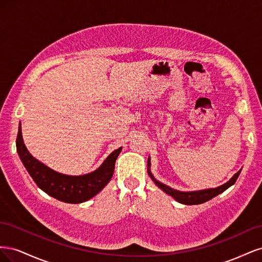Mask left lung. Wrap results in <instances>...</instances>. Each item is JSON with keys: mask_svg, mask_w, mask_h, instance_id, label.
Returning <instances> with one entry per match:
<instances>
[{"mask_svg": "<svg viewBox=\"0 0 262 262\" xmlns=\"http://www.w3.org/2000/svg\"><path fill=\"white\" fill-rule=\"evenodd\" d=\"M241 171H242V169L237 171L231 179H229L227 182H225V184H223L222 186H219L216 188L195 190V191H180V190H176L167 185L163 184V182H161V181H158L154 177L152 171H150V157L149 156L147 160V172H148V176L154 181V184L161 190H163L165 193H167L168 195L172 196L177 202L182 203V204H187V205L204 203V202L211 200L212 198L216 196L217 194L224 192L227 188H229L235 184L237 178H238V176H239Z\"/></svg>", "mask_w": 262, "mask_h": 262, "instance_id": "left-lung-1", "label": "left lung"}]
</instances>
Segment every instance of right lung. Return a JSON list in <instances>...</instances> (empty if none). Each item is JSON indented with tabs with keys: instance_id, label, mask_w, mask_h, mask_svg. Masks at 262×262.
Instances as JSON below:
<instances>
[{
	"instance_id": "add662e5",
	"label": "right lung",
	"mask_w": 262,
	"mask_h": 262,
	"mask_svg": "<svg viewBox=\"0 0 262 262\" xmlns=\"http://www.w3.org/2000/svg\"><path fill=\"white\" fill-rule=\"evenodd\" d=\"M16 148L23 165L42 191L54 199L74 204L92 199L106 187L114 175L116 160L122 149V147H119L110 153L96 170L85 175L71 176L51 169L29 153L24 143L20 123Z\"/></svg>"
}]
</instances>
